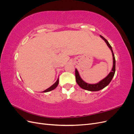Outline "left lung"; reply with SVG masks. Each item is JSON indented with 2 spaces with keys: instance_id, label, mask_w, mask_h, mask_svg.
<instances>
[{
  "instance_id": "left-lung-1",
  "label": "left lung",
  "mask_w": 134,
  "mask_h": 134,
  "mask_svg": "<svg viewBox=\"0 0 134 134\" xmlns=\"http://www.w3.org/2000/svg\"><path fill=\"white\" fill-rule=\"evenodd\" d=\"M100 36L101 38H102L104 40V41L107 43V46L109 47V48H110L112 51V54L113 56V68L111 71L109 72V74L106 77V78L101 81H100L99 83L94 84H88L85 82H84V81L81 79L80 76H79L78 70L75 69V78H76V82L77 84H78L81 88L84 89V90L90 91H98L99 90H102V89L104 88V87H106V86H107L109 84V83L111 82V81L112 80L113 77L114 76L115 73L116 60H115V55H114V54H113L112 47L106 38H104L102 36L100 35Z\"/></svg>"
}]
</instances>
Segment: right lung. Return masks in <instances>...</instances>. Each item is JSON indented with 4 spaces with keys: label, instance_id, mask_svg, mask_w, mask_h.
<instances>
[{
    "label": "right lung",
    "instance_id": "add662e5",
    "mask_svg": "<svg viewBox=\"0 0 134 134\" xmlns=\"http://www.w3.org/2000/svg\"><path fill=\"white\" fill-rule=\"evenodd\" d=\"M58 84H59V78L58 79V80H56V82L52 85V86H51L50 88H47V90H46L45 91H44L43 92H50V91H52V90H54L55 88H56V87L58 86Z\"/></svg>",
    "mask_w": 134,
    "mask_h": 134
}]
</instances>
